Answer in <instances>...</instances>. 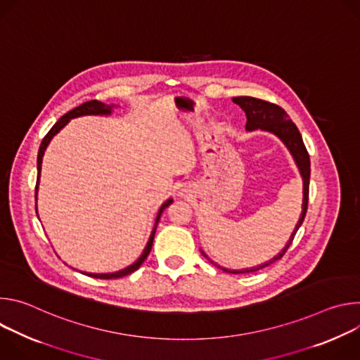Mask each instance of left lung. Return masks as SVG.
<instances>
[{
    "instance_id": "1",
    "label": "left lung",
    "mask_w": 360,
    "mask_h": 360,
    "mask_svg": "<svg viewBox=\"0 0 360 360\" xmlns=\"http://www.w3.org/2000/svg\"><path fill=\"white\" fill-rule=\"evenodd\" d=\"M232 101L236 105H239L246 114V131L261 129V131L272 132L286 145V148L292 153V157L297 165V169H299L302 181H303V202H302L300 218H299L288 243L285 245V248L269 262H265L262 265L253 266V268H248V269L229 271V269L221 268L219 265L212 262L207 256V253L202 252V255L205 256V258H208L211 261V264L217 265L218 268H221L222 271H225L228 274H249V272H256L262 268H266L271 264L279 261L286 253L288 248L290 246L297 229L300 228V225L304 219L306 211H307V199H309V179H311V160H309V153H307L306 146L302 141V135H300L299 129L292 122V120H289V115L285 112L283 108H281L276 104H272V102H268V101H264L259 98H253V96H235V98H232Z\"/></svg>"
}]
</instances>
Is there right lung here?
<instances>
[{"label":"right lung","instance_id":"obj_1","mask_svg":"<svg viewBox=\"0 0 360 360\" xmlns=\"http://www.w3.org/2000/svg\"><path fill=\"white\" fill-rule=\"evenodd\" d=\"M112 108H114V105H107V104H104V102H99V101H96V99L88 101V102H84L82 105L74 108L72 111L67 112L64 117H61V118L56 122V125H54L53 128L49 129V132L44 136V139H42V142H41V145H39V150H38V158H37V171H38V175H37V186H35V200H37V192H38V182H39V176H41L42 157H44V152H45V149H46L49 141L53 139L54 135H57L72 118H78V117H84V115H110V114L112 112ZM171 203H172V199H168V200L162 205V207H161V210H160V212H158V217H157V219H155V226H153L152 233H150V236H149V240H148V243H146V246H145L142 255L138 258V261H135L132 265L127 266L125 269L118 271V272H114V274H88V272H82V274L86 275V276H91V278H96V279H117V278H122V276H127V275L135 272V271L142 265V262L146 259V256L149 255V252H150V249H152V243H153V236H155L157 225H158V222H160V218H161L162 212L169 207Z\"/></svg>","mask_w":360,"mask_h":360}]
</instances>
